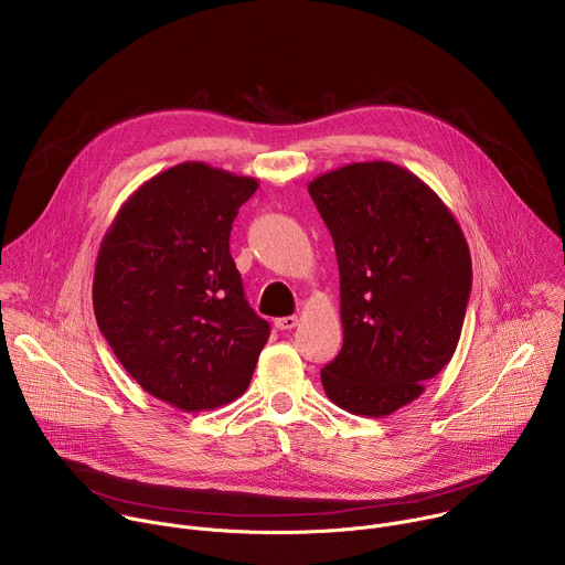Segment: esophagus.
Listing matches in <instances>:
<instances>
[{"label": "esophagus", "mask_w": 565, "mask_h": 565, "mask_svg": "<svg viewBox=\"0 0 565 565\" xmlns=\"http://www.w3.org/2000/svg\"><path fill=\"white\" fill-rule=\"evenodd\" d=\"M297 324H299V317H297V315H288V317L275 319V327H277L279 331H292Z\"/></svg>", "instance_id": "obj_1"}]
</instances>
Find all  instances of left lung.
<instances>
[{
    "label": "left lung",
    "instance_id": "left-lung-1",
    "mask_svg": "<svg viewBox=\"0 0 565 565\" xmlns=\"http://www.w3.org/2000/svg\"><path fill=\"white\" fill-rule=\"evenodd\" d=\"M340 266L344 344L321 369L338 407L382 418L449 364L471 292L462 230L438 194L386 160L308 185Z\"/></svg>",
    "mask_w": 565,
    "mask_h": 565
}]
</instances>
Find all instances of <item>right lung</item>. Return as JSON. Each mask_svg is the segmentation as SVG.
Instances as JSON below:
<instances>
[{
    "label": "right lung",
    "mask_w": 565,
    "mask_h": 565,
    "mask_svg": "<svg viewBox=\"0 0 565 565\" xmlns=\"http://www.w3.org/2000/svg\"><path fill=\"white\" fill-rule=\"evenodd\" d=\"M259 183L181 163L142 183L107 230L94 275L98 329L127 373L181 412L227 405L253 380L270 324L230 255Z\"/></svg>",
    "instance_id": "right-lung-1"
}]
</instances>
